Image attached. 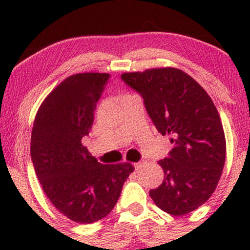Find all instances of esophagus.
<instances>
[{
  "mask_svg": "<svg viewBox=\"0 0 250 250\" xmlns=\"http://www.w3.org/2000/svg\"><path fill=\"white\" fill-rule=\"evenodd\" d=\"M146 163H147V161H146V160H141V161H140V162L135 163L134 166H135V168H136V169H141L143 166L146 165Z\"/></svg>",
  "mask_w": 250,
  "mask_h": 250,
  "instance_id": "34e87169",
  "label": "esophagus"
}]
</instances>
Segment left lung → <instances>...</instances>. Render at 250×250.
<instances>
[{
	"label": "left lung",
	"instance_id": "left-lung-1",
	"mask_svg": "<svg viewBox=\"0 0 250 250\" xmlns=\"http://www.w3.org/2000/svg\"><path fill=\"white\" fill-rule=\"evenodd\" d=\"M122 81L143 99L157 130L174 147L160 160L162 185L149 195L166 213L185 215L207 202L226 161V139L217 109L193 77L175 68L125 73Z\"/></svg>",
	"mask_w": 250,
	"mask_h": 250
}]
</instances>
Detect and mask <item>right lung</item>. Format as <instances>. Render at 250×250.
Listing matches in <instances>:
<instances>
[{"label":"right lung","mask_w":250,"mask_h":250,"mask_svg":"<svg viewBox=\"0 0 250 250\" xmlns=\"http://www.w3.org/2000/svg\"><path fill=\"white\" fill-rule=\"evenodd\" d=\"M109 77L84 73L65 79L41 104L31 131V161L43 190L57 210L83 225L113 210L134 171L130 163L97 162L81 142Z\"/></svg>","instance_id":"1"}]
</instances>
